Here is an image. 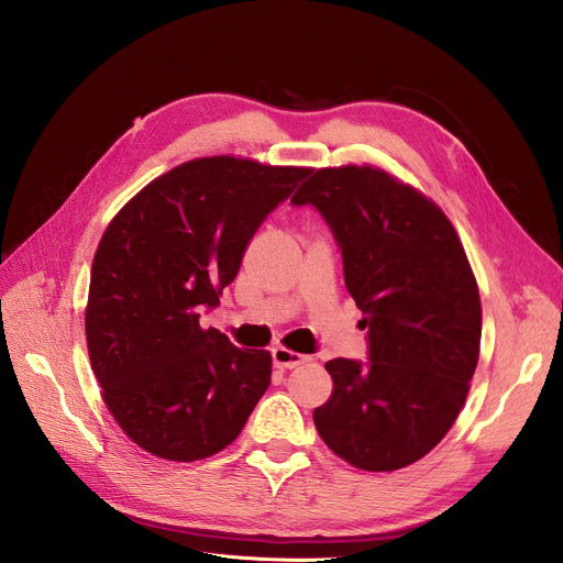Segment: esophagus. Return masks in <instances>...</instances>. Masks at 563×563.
Segmentation results:
<instances>
[{
  "label": "esophagus",
  "mask_w": 563,
  "mask_h": 563,
  "mask_svg": "<svg viewBox=\"0 0 563 563\" xmlns=\"http://www.w3.org/2000/svg\"><path fill=\"white\" fill-rule=\"evenodd\" d=\"M307 361V356H301L288 347H275L273 350V363L277 369H292Z\"/></svg>",
  "instance_id": "1"
}]
</instances>
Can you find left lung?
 <instances>
[{"label": "left lung", "instance_id": "obj_1", "mask_svg": "<svg viewBox=\"0 0 563 563\" xmlns=\"http://www.w3.org/2000/svg\"><path fill=\"white\" fill-rule=\"evenodd\" d=\"M311 202L342 250L369 358H333V390L313 410L322 442L363 471H397L455 423L481 356L478 282L449 216L372 164L313 168L290 198Z\"/></svg>", "mask_w": 563, "mask_h": 563}]
</instances>
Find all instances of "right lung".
<instances>
[{"label":"right lung","mask_w":563,"mask_h":563,"mask_svg":"<svg viewBox=\"0 0 563 563\" xmlns=\"http://www.w3.org/2000/svg\"><path fill=\"white\" fill-rule=\"evenodd\" d=\"M307 166L209 155L162 173L106 228L85 340L101 399L155 457L196 462L230 446L271 385L273 356L200 327L266 216Z\"/></svg>","instance_id":"1"}]
</instances>
